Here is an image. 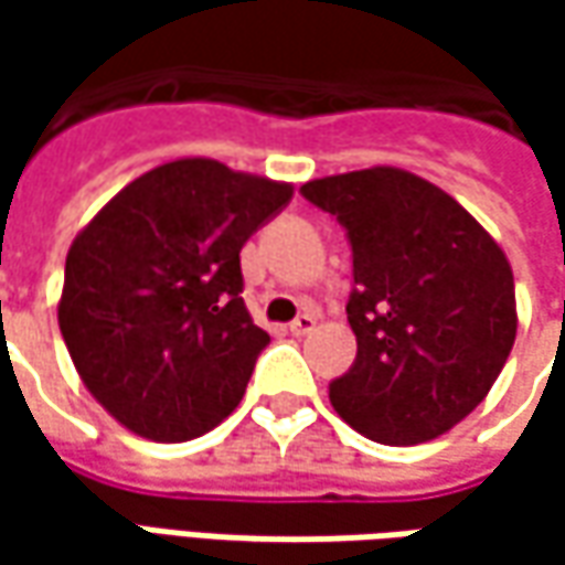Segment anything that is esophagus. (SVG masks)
Here are the masks:
<instances>
[{"instance_id":"34e87169","label":"esophagus","mask_w":565,"mask_h":565,"mask_svg":"<svg viewBox=\"0 0 565 565\" xmlns=\"http://www.w3.org/2000/svg\"><path fill=\"white\" fill-rule=\"evenodd\" d=\"M315 327H317L315 315H298L292 323H289V333H292V337H308V333H311Z\"/></svg>"}]
</instances>
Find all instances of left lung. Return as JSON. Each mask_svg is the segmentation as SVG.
<instances>
[{
  "label": "left lung",
  "mask_w": 565,
  "mask_h": 565,
  "mask_svg": "<svg viewBox=\"0 0 565 565\" xmlns=\"http://www.w3.org/2000/svg\"><path fill=\"white\" fill-rule=\"evenodd\" d=\"M345 228V315L359 339L330 402L359 434L408 446L446 434L500 377L515 342L507 254L446 191L377 166L301 185Z\"/></svg>",
  "instance_id": "1"
}]
</instances>
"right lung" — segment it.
Here are the masks:
<instances>
[{
  "label": "right lung",
  "instance_id": "1",
  "mask_svg": "<svg viewBox=\"0 0 565 565\" xmlns=\"http://www.w3.org/2000/svg\"><path fill=\"white\" fill-rule=\"evenodd\" d=\"M289 201L292 185L175 160L121 188L77 235L58 330L116 422L175 444L242 402L270 345L242 298V248Z\"/></svg>",
  "mask_w": 565,
  "mask_h": 565
}]
</instances>
